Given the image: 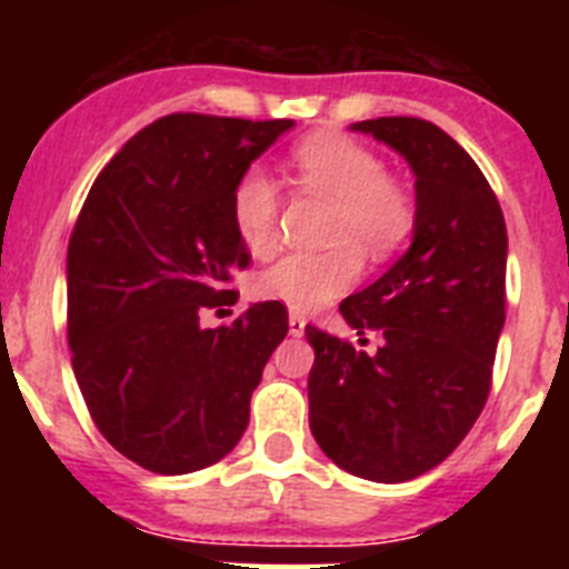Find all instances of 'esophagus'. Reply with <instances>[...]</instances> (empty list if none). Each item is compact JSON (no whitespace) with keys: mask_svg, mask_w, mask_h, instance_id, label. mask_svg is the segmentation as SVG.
Instances as JSON below:
<instances>
[{"mask_svg":"<svg viewBox=\"0 0 569 569\" xmlns=\"http://www.w3.org/2000/svg\"><path fill=\"white\" fill-rule=\"evenodd\" d=\"M305 325H308V321H305V316L290 313V319H288V330H290V336H301V333H305Z\"/></svg>","mask_w":569,"mask_h":569,"instance_id":"34e87169","label":"esophagus"}]
</instances>
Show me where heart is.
Masks as SVG:
<instances>
[{"mask_svg": "<svg viewBox=\"0 0 569 569\" xmlns=\"http://www.w3.org/2000/svg\"><path fill=\"white\" fill-rule=\"evenodd\" d=\"M296 182L330 202L328 250L284 253L256 276V293L293 310L319 308L361 273V253L381 261L410 239L416 202L401 182L385 173V162L347 136H313L290 153ZM281 196L264 170L239 176L230 196V216L250 253L273 248Z\"/></svg>", "mask_w": 569, "mask_h": 569, "instance_id": "heart-1", "label": "heart"}]
</instances>
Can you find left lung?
Returning a JSON list of instances; mask_svg holds the SVG:
<instances>
[{
  "label": "left lung",
  "mask_w": 569,
  "mask_h": 569,
  "mask_svg": "<svg viewBox=\"0 0 569 569\" xmlns=\"http://www.w3.org/2000/svg\"><path fill=\"white\" fill-rule=\"evenodd\" d=\"M416 173L413 244L339 305L359 345L308 325L310 430L341 470L410 481L453 453L485 410L505 328L507 228L470 153L416 116L356 122Z\"/></svg>",
  "instance_id": "1"
}]
</instances>
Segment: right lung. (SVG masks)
Returning <instances> with one entry per match:
<instances>
[{"label": "right lung", "instance_id": "right-lung-1", "mask_svg": "<svg viewBox=\"0 0 569 569\" xmlns=\"http://www.w3.org/2000/svg\"><path fill=\"white\" fill-rule=\"evenodd\" d=\"M290 119L170 113L97 176L68 244V345L99 433L162 476L202 470L239 445L250 396L288 336L281 301L202 328L233 305L250 264L230 196Z\"/></svg>", "mask_w": 569, "mask_h": 569}]
</instances>
